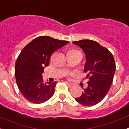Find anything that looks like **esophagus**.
Listing matches in <instances>:
<instances>
[{"instance_id": "1", "label": "esophagus", "mask_w": 129, "mask_h": 129, "mask_svg": "<svg viewBox=\"0 0 129 129\" xmlns=\"http://www.w3.org/2000/svg\"><path fill=\"white\" fill-rule=\"evenodd\" d=\"M66 83H67V85H68V87H69V88H73V87H74V85L73 83H68V82H66Z\"/></svg>"}]
</instances>
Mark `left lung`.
<instances>
[{
  "instance_id": "left-lung-1",
  "label": "left lung",
  "mask_w": 129,
  "mask_h": 129,
  "mask_svg": "<svg viewBox=\"0 0 129 129\" xmlns=\"http://www.w3.org/2000/svg\"><path fill=\"white\" fill-rule=\"evenodd\" d=\"M73 43L85 54L84 72L88 78V86L76 100L84 106L95 105L104 98L110 89L116 71L114 59L110 51L92 40H80Z\"/></svg>"
}]
</instances>
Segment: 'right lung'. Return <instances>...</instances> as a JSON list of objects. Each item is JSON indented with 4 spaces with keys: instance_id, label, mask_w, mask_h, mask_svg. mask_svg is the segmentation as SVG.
Here are the masks:
<instances>
[{
    "instance_id": "add662e5",
    "label": "right lung",
    "mask_w": 129,
    "mask_h": 129,
    "mask_svg": "<svg viewBox=\"0 0 129 129\" xmlns=\"http://www.w3.org/2000/svg\"><path fill=\"white\" fill-rule=\"evenodd\" d=\"M68 43L40 36L22 49L15 62V75L19 90L29 102L44 103L53 95L57 82L45 83L42 74L53 52Z\"/></svg>"
}]
</instances>
